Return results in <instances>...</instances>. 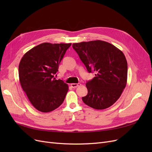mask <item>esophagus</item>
I'll return each instance as SVG.
<instances>
[{
	"mask_svg": "<svg viewBox=\"0 0 152 152\" xmlns=\"http://www.w3.org/2000/svg\"><path fill=\"white\" fill-rule=\"evenodd\" d=\"M79 86H80V84H79V83H78V84H75V83L71 84V86H72V87H73V88H76V87H79Z\"/></svg>",
	"mask_w": 152,
	"mask_h": 152,
	"instance_id": "obj_1",
	"label": "esophagus"
}]
</instances>
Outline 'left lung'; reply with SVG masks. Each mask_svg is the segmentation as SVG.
I'll use <instances>...</instances> for the list:
<instances>
[{
  "label": "left lung",
  "instance_id": "left-lung-1",
  "mask_svg": "<svg viewBox=\"0 0 152 152\" xmlns=\"http://www.w3.org/2000/svg\"><path fill=\"white\" fill-rule=\"evenodd\" d=\"M89 73L95 77L86 83L87 94L82 97L89 107L103 110L120 98L127 79V63L124 53L112 44L92 40L72 44Z\"/></svg>",
  "mask_w": 152,
  "mask_h": 152
}]
</instances>
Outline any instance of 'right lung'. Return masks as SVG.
Listing matches in <instances>:
<instances>
[{
  "label": "right lung",
  "mask_w": 152,
  "mask_h": 152,
  "mask_svg": "<svg viewBox=\"0 0 152 152\" xmlns=\"http://www.w3.org/2000/svg\"><path fill=\"white\" fill-rule=\"evenodd\" d=\"M69 44H40L22 57L18 73L23 90L31 104L41 112H50L60 106L68 91V84L54 76Z\"/></svg>",
  "instance_id": "1"
}]
</instances>
